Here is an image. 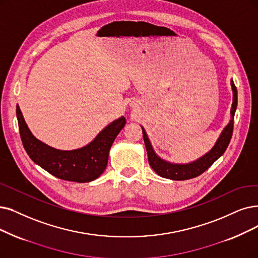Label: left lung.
Returning <instances> with one entry per match:
<instances>
[{"mask_svg":"<svg viewBox=\"0 0 258 258\" xmlns=\"http://www.w3.org/2000/svg\"><path fill=\"white\" fill-rule=\"evenodd\" d=\"M231 85L233 90V105L231 110V114H232L231 120L229 122V125L226 126L222 131L220 138L218 139L217 143H216V145L213 147V149L209 153L205 154L204 157L199 159L198 161L192 162L190 164H186V165H179V164H171L160 159L157 154L154 153L145 130L142 128L143 139L147 150L148 162L150 164L151 168L156 171L159 176L163 178L171 179V180H188V179L196 178L200 176V174L203 173L207 169H209L213 165V163L224 153L232 139L233 128H234V115L237 108V89L234 85L233 80H231Z\"/></svg>","mask_w":258,"mask_h":258,"instance_id":"obj_1","label":"left lung"}]
</instances>
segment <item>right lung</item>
Returning <instances> with one entry per match:
<instances>
[{"label":"right lung","instance_id":"add662e5","mask_svg":"<svg viewBox=\"0 0 258 258\" xmlns=\"http://www.w3.org/2000/svg\"><path fill=\"white\" fill-rule=\"evenodd\" d=\"M17 118L20 137L29 158L56 178L77 183L93 181L104 172L112 144L126 123V118L121 116L99 132L88 146L62 151L45 145L30 133L18 105Z\"/></svg>","mask_w":258,"mask_h":258}]
</instances>
